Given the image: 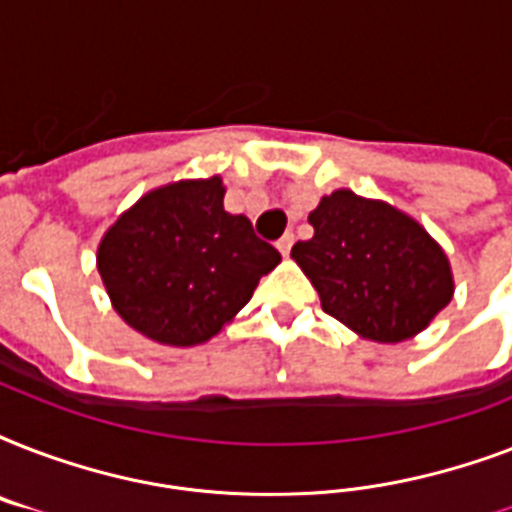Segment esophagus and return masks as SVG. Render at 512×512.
Returning <instances> with one entry per match:
<instances>
[{"mask_svg":"<svg viewBox=\"0 0 512 512\" xmlns=\"http://www.w3.org/2000/svg\"><path fill=\"white\" fill-rule=\"evenodd\" d=\"M292 244H295V236L292 233H284L279 241H276V249H279L281 255L287 257L289 255V249H292Z\"/></svg>","mask_w":512,"mask_h":512,"instance_id":"34e87169","label":"esophagus"}]
</instances>
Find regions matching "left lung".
I'll return each mask as SVG.
<instances>
[{
	"label": "left lung",
	"instance_id": "1",
	"mask_svg": "<svg viewBox=\"0 0 512 512\" xmlns=\"http://www.w3.org/2000/svg\"><path fill=\"white\" fill-rule=\"evenodd\" d=\"M313 236L292 247L321 308L358 337L404 342L452 303L449 257L412 215L348 188L321 196Z\"/></svg>",
	"mask_w": 512,
	"mask_h": 512
}]
</instances>
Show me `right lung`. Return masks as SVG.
Masks as SVG:
<instances>
[{
	"label": "right lung",
	"mask_w": 512,
	"mask_h": 512,
	"mask_svg": "<svg viewBox=\"0 0 512 512\" xmlns=\"http://www.w3.org/2000/svg\"><path fill=\"white\" fill-rule=\"evenodd\" d=\"M223 177L143 193L98 244L114 311L143 337L191 348L236 319L281 255L223 207Z\"/></svg>",
	"instance_id": "add662e5"
}]
</instances>
